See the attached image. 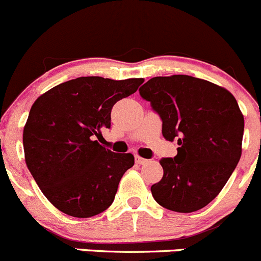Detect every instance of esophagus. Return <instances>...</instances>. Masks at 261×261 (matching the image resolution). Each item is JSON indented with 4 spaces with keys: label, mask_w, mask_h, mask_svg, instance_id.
Instances as JSON below:
<instances>
[{
    "label": "esophagus",
    "mask_w": 261,
    "mask_h": 261,
    "mask_svg": "<svg viewBox=\"0 0 261 261\" xmlns=\"http://www.w3.org/2000/svg\"><path fill=\"white\" fill-rule=\"evenodd\" d=\"M134 160H136V164H138V165H144L146 162H148V160L143 159V157L138 156V154H136V156H134Z\"/></svg>",
    "instance_id": "esophagus-1"
}]
</instances>
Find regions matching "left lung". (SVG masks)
Masks as SVG:
<instances>
[{
	"label": "left lung",
	"instance_id": "obj_1",
	"mask_svg": "<svg viewBox=\"0 0 261 261\" xmlns=\"http://www.w3.org/2000/svg\"><path fill=\"white\" fill-rule=\"evenodd\" d=\"M162 120V136L177 139V154L161 159L154 200L179 213L199 211L219 194L240 161L244 115L228 90L187 74L153 77L139 89Z\"/></svg>",
	"mask_w": 261,
	"mask_h": 261
}]
</instances>
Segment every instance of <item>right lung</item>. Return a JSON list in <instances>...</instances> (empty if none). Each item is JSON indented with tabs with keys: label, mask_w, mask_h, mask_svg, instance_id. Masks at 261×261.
<instances>
[{
	"label": "right lung",
	"mask_w": 261,
	"mask_h": 261,
	"mask_svg": "<svg viewBox=\"0 0 261 261\" xmlns=\"http://www.w3.org/2000/svg\"><path fill=\"white\" fill-rule=\"evenodd\" d=\"M143 81L79 77L35 100L22 133L25 162L57 210L89 218L112 205L134 156L107 149L96 137L110 128L115 102L134 94Z\"/></svg>",
	"instance_id": "add662e5"
}]
</instances>
